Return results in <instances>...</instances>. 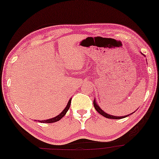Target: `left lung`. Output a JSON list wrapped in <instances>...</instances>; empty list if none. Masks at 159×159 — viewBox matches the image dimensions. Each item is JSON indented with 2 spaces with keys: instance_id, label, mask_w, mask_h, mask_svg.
Masks as SVG:
<instances>
[{
  "instance_id": "1",
  "label": "left lung",
  "mask_w": 159,
  "mask_h": 159,
  "mask_svg": "<svg viewBox=\"0 0 159 159\" xmlns=\"http://www.w3.org/2000/svg\"><path fill=\"white\" fill-rule=\"evenodd\" d=\"M141 54H142V53H141ZM93 104H94L95 109L97 110V112H98L99 114H101V116H104L105 118H112V119H121V118H126V117H127V116H129V115H132L133 113H134V112H133V113L129 114V115H127V116H112V115H109L107 113V112H105L100 107H99V105L97 104L96 100H95V99H94V101H93Z\"/></svg>"
}]
</instances>
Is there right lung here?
Wrapping results in <instances>:
<instances>
[{
  "mask_svg": "<svg viewBox=\"0 0 159 159\" xmlns=\"http://www.w3.org/2000/svg\"><path fill=\"white\" fill-rule=\"evenodd\" d=\"M71 100L72 98H70V100H69L68 103H67V105L66 106V107L64 108V110L62 111V112H61L60 114L58 115V116H55L54 118H49V119H47V120H42V121H38L39 122H41V123H54V122H56V121H58L59 120H61V118H62L64 116L66 115V112H67L69 109H70V104H71Z\"/></svg>",
  "mask_w": 159,
  "mask_h": 159,
  "instance_id": "obj_1",
  "label": "right lung"
}]
</instances>
